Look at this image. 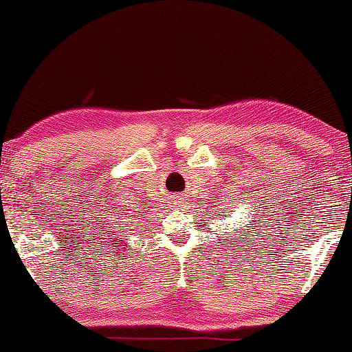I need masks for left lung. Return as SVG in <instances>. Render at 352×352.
<instances>
[{"label":"left lung","mask_w":352,"mask_h":352,"mask_svg":"<svg viewBox=\"0 0 352 352\" xmlns=\"http://www.w3.org/2000/svg\"><path fill=\"white\" fill-rule=\"evenodd\" d=\"M235 232H236V230H235ZM241 236H245V235H241Z\"/></svg>","instance_id":"1"}]
</instances>
